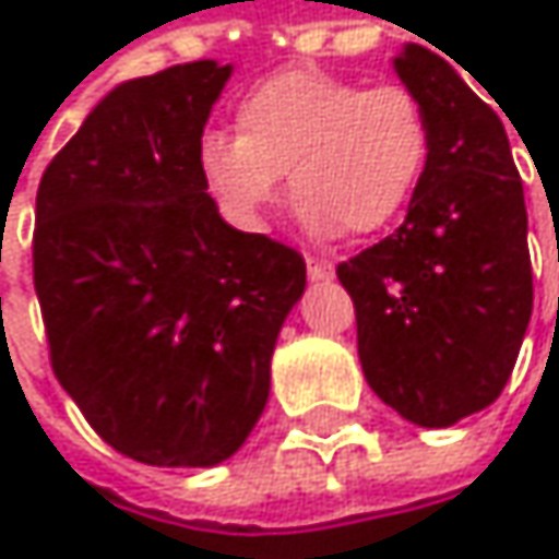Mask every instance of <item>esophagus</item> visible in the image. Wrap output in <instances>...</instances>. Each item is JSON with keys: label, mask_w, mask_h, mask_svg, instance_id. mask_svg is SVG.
Returning <instances> with one entry per match:
<instances>
[{"label": "esophagus", "mask_w": 559, "mask_h": 559, "mask_svg": "<svg viewBox=\"0 0 559 559\" xmlns=\"http://www.w3.org/2000/svg\"><path fill=\"white\" fill-rule=\"evenodd\" d=\"M307 275H310V281H330L333 278V262L307 255Z\"/></svg>", "instance_id": "34e87169"}]
</instances>
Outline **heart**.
Listing matches in <instances>:
<instances>
[{"label":"heart","instance_id":"heart-1","mask_svg":"<svg viewBox=\"0 0 559 559\" xmlns=\"http://www.w3.org/2000/svg\"><path fill=\"white\" fill-rule=\"evenodd\" d=\"M430 162V119L404 83H372L294 67L252 86L236 135L210 132L200 170L223 210L259 229L290 197L317 236H376L411 206Z\"/></svg>","mask_w":559,"mask_h":559}]
</instances>
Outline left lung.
Returning a JSON list of instances; mask_svg holds the SVG:
<instances>
[{
  "label": "left lung",
  "mask_w": 559,
  "mask_h": 559,
  "mask_svg": "<svg viewBox=\"0 0 559 559\" xmlns=\"http://www.w3.org/2000/svg\"><path fill=\"white\" fill-rule=\"evenodd\" d=\"M394 70L430 119L427 174L404 223L336 278L372 391L411 424L450 427L502 394L531 320L524 187L502 116L443 57L411 45Z\"/></svg>",
  "instance_id": "8db88e82"
}]
</instances>
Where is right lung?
<instances>
[{
  "instance_id": "right-lung-1",
  "label": "right lung",
  "mask_w": 559,
  "mask_h": 559,
  "mask_svg": "<svg viewBox=\"0 0 559 559\" xmlns=\"http://www.w3.org/2000/svg\"><path fill=\"white\" fill-rule=\"evenodd\" d=\"M229 67L116 86L57 152L32 265L57 382L148 466H216L265 411L272 353L307 284L300 252L223 223L200 139Z\"/></svg>"
}]
</instances>
